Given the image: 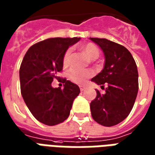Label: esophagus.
I'll use <instances>...</instances> for the list:
<instances>
[{"mask_svg":"<svg viewBox=\"0 0 155 155\" xmlns=\"http://www.w3.org/2000/svg\"><path fill=\"white\" fill-rule=\"evenodd\" d=\"M79 88L81 91H84L86 88H87V86H83V85H80L79 86Z\"/></svg>","mask_w":155,"mask_h":155,"instance_id":"34e87169","label":"esophagus"}]
</instances>
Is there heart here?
Listing matches in <instances>:
<instances>
[{
    "mask_svg": "<svg viewBox=\"0 0 155 155\" xmlns=\"http://www.w3.org/2000/svg\"><path fill=\"white\" fill-rule=\"evenodd\" d=\"M82 51L85 54L87 57L89 58L91 60H94L96 58H97L99 54H100V51L97 47V45H95L92 43H89V44H87L84 46H82ZM71 54H72L71 48L67 49L66 52L64 53V57H63V65L64 67H68L70 64ZM93 74H94V71L92 69H89V68L82 69V68H73L70 70L68 77H69L70 80L74 83L83 84Z\"/></svg>",
    "mask_w": 155,
    "mask_h": 155,
    "instance_id": "obj_1",
    "label": "heart"
}]
</instances>
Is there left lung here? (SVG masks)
I'll list each match as a JSON object with an SVG mask.
<instances>
[{"label": "left lung", "instance_id": "left-lung-1", "mask_svg": "<svg viewBox=\"0 0 155 155\" xmlns=\"http://www.w3.org/2000/svg\"><path fill=\"white\" fill-rule=\"evenodd\" d=\"M100 46L105 55L104 68L91 79L104 87L105 93L97 90V97L90 104L92 118L104 126H113L129 116L137 97L138 70L128 49L107 39L90 38Z\"/></svg>", "mask_w": 155, "mask_h": 155}]
</instances>
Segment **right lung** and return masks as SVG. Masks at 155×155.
I'll use <instances>...</instances> for the list:
<instances>
[{"label":"right lung","instance_id":"obj_1","mask_svg":"<svg viewBox=\"0 0 155 155\" xmlns=\"http://www.w3.org/2000/svg\"><path fill=\"white\" fill-rule=\"evenodd\" d=\"M80 38H50L32 45L20 68V91L30 112L39 122L55 125L68 117L80 88L57 76L63 70V57L70 45ZM61 79L64 89H54L53 79Z\"/></svg>","mask_w":155,"mask_h":155}]
</instances>
